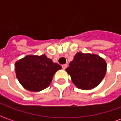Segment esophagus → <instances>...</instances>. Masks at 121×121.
<instances>
[{
	"mask_svg": "<svg viewBox=\"0 0 121 121\" xmlns=\"http://www.w3.org/2000/svg\"><path fill=\"white\" fill-rule=\"evenodd\" d=\"M66 67H67V65L66 64H64V65H62V68L63 70H65V69H66Z\"/></svg>",
	"mask_w": 121,
	"mask_h": 121,
	"instance_id": "1",
	"label": "esophagus"
}]
</instances>
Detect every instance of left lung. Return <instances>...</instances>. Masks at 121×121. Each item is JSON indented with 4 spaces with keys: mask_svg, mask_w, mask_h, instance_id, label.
<instances>
[{
    "mask_svg": "<svg viewBox=\"0 0 121 121\" xmlns=\"http://www.w3.org/2000/svg\"><path fill=\"white\" fill-rule=\"evenodd\" d=\"M66 72L72 82L82 90H90L101 82L106 73L107 63L99 55L78 52L70 63Z\"/></svg>",
    "mask_w": 121,
    "mask_h": 121,
    "instance_id": "obj_1",
    "label": "left lung"
}]
</instances>
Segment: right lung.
<instances>
[{
  "label": "right lung",
  "instance_id": "add662e5",
  "mask_svg": "<svg viewBox=\"0 0 121 121\" xmlns=\"http://www.w3.org/2000/svg\"><path fill=\"white\" fill-rule=\"evenodd\" d=\"M61 68L45 55H27L15 63L16 77L24 88L31 92L48 87L55 73Z\"/></svg>",
  "mask_w": 121,
  "mask_h": 121
}]
</instances>
